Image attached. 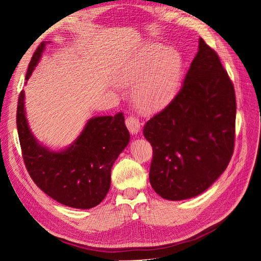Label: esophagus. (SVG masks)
<instances>
[{"label": "esophagus", "mask_w": 261, "mask_h": 261, "mask_svg": "<svg viewBox=\"0 0 261 261\" xmlns=\"http://www.w3.org/2000/svg\"><path fill=\"white\" fill-rule=\"evenodd\" d=\"M126 126H127L128 130L133 134V135H137L140 130V122L137 117H134V116H128L126 118Z\"/></svg>", "instance_id": "1"}]
</instances>
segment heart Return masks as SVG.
<instances>
[{
  "label": "heart",
  "instance_id": "1",
  "mask_svg": "<svg viewBox=\"0 0 261 261\" xmlns=\"http://www.w3.org/2000/svg\"><path fill=\"white\" fill-rule=\"evenodd\" d=\"M181 60L176 50L160 43H150L134 54L121 67L117 81L123 85L135 84L133 98L145 114L167 107L178 88Z\"/></svg>",
  "mask_w": 261,
  "mask_h": 261
}]
</instances>
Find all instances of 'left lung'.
I'll return each instance as SVG.
<instances>
[{
    "instance_id": "obj_1",
    "label": "left lung",
    "mask_w": 261,
    "mask_h": 261,
    "mask_svg": "<svg viewBox=\"0 0 261 261\" xmlns=\"http://www.w3.org/2000/svg\"><path fill=\"white\" fill-rule=\"evenodd\" d=\"M235 116L233 84L217 52L199 38L180 90L144 127L153 150L149 179L154 192L184 200L207 191L232 158Z\"/></svg>"
}]
</instances>
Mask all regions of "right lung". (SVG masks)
<instances>
[{"label":"right lung","mask_w":261,"mask_h":261,"mask_svg":"<svg viewBox=\"0 0 261 261\" xmlns=\"http://www.w3.org/2000/svg\"><path fill=\"white\" fill-rule=\"evenodd\" d=\"M42 42L31 59L26 81L45 49ZM23 162L37 186L58 202L76 209H90L105 199L111 186V169L129 143L123 113L91 117L68 147L52 150L39 143L26 117L25 92L18 98L16 116Z\"/></svg>","instance_id":"right-lung-1"}]
</instances>
